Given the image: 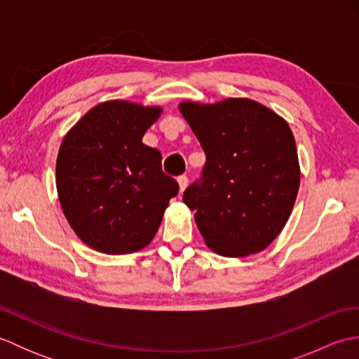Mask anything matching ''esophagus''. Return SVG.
<instances>
[{
	"label": "esophagus",
	"instance_id": "obj_1",
	"mask_svg": "<svg viewBox=\"0 0 359 359\" xmlns=\"http://www.w3.org/2000/svg\"><path fill=\"white\" fill-rule=\"evenodd\" d=\"M177 184H179V191L184 193L185 189H187V187H188V177H187V175H179Z\"/></svg>",
	"mask_w": 359,
	"mask_h": 359
}]
</instances>
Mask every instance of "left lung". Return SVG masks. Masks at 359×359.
I'll list each match as a JSON object with an SVG mask.
<instances>
[{
	"mask_svg": "<svg viewBox=\"0 0 359 359\" xmlns=\"http://www.w3.org/2000/svg\"><path fill=\"white\" fill-rule=\"evenodd\" d=\"M207 156L201 184L184 193L207 247L225 257L265 250L292 215L301 168L292 129L251 98L182 102Z\"/></svg>",
	"mask_w": 359,
	"mask_h": 359,
	"instance_id": "1",
	"label": "left lung"
}]
</instances>
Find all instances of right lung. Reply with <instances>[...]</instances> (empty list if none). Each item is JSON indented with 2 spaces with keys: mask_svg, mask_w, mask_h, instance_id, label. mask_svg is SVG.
<instances>
[{
  "mask_svg": "<svg viewBox=\"0 0 359 359\" xmlns=\"http://www.w3.org/2000/svg\"><path fill=\"white\" fill-rule=\"evenodd\" d=\"M162 106L128 100L89 109L62 142L57 193L81 242L104 255H128L154 239L179 185L162 154L142 142Z\"/></svg>",
  "mask_w": 359,
  "mask_h": 359,
  "instance_id": "1",
  "label": "right lung"
}]
</instances>
